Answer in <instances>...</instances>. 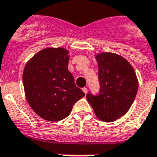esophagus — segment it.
Instances as JSON below:
<instances>
[{
    "instance_id": "obj_1",
    "label": "esophagus",
    "mask_w": 157,
    "mask_h": 157,
    "mask_svg": "<svg viewBox=\"0 0 157 157\" xmlns=\"http://www.w3.org/2000/svg\"><path fill=\"white\" fill-rule=\"evenodd\" d=\"M82 90H83V92L85 93V94H86L88 93V90H87V88H86V87L82 89Z\"/></svg>"
}]
</instances>
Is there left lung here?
Instances as JSON below:
<instances>
[{"mask_svg":"<svg viewBox=\"0 0 157 157\" xmlns=\"http://www.w3.org/2000/svg\"><path fill=\"white\" fill-rule=\"evenodd\" d=\"M100 90L98 95L87 94L86 98L100 121L112 122L124 116L136 97L139 81L133 67L119 54H96Z\"/></svg>","mask_w":157,"mask_h":157,"instance_id":"obj_1","label":"left lung"}]
</instances>
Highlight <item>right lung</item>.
Segmentation results:
<instances>
[{
  "label": "right lung",
  "instance_id": "obj_1",
  "mask_svg": "<svg viewBox=\"0 0 157 157\" xmlns=\"http://www.w3.org/2000/svg\"><path fill=\"white\" fill-rule=\"evenodd\" d=\"M68 53L64 48H45L24 67L23 82L27 101L46 121H59L66 118L74 103L85 96L68 71Z\"/></svg>",
  "mask_w": 157,
  "mask_h": 157
}]
</instances>
